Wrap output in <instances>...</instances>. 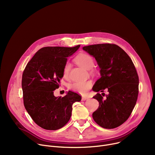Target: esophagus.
Listing matches in <instances>:
<instances>
[{"label": "esophagus", "instance_id": "esophagus-1", "mask_svg": "<svg viewBox=\"0 0 155 155\" xmlns=\"http://www.w3.org/2000/svg\"><path fill=\"white\" fill-rule=\"evenodd\" d=\"M89 98L88 97H82V101H86V100H88Z\"/></svg>", "mask_w": 155, "mask_h": 155}]
</instances>
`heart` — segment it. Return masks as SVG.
Segmentation results:
<instances>
[{"label": "heart", "instance_id": "1", "mask_svg": "<svg viewBox=\"0 0 155 155\" xmlns=\"http://www.w3.org/2000/svg\"><path fill=\"white\" fill-rule=\"evenodd\" d=\"M75 61L78 64L87 70L92 68L94 64V60L93 57L90 54L85 53L78 54L75 57ZM70 70L71 64L69 62H67L64 64L63 69V76L64 78H68L69 77ZM92 87V81L88 80L85 81V82H74L70 85V88L73 91L85 95L91 90Z\"/></svg>", "mask_w": 155, "mask_h": 155}]
</instances>
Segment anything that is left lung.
Masks as SVG:
<instances>
[{"instance_id": "8db88e82", "label": "left lung", "mask_w": 155, "mask_h": 155, "mask_svg": "<svg viewBox=\"0 0 155 155\" xmlns=\"http://www.w3.org/2000/svg\"><path fill=\"white\" fill-rule=\"evenodd\" d=\"M83 50L95 57L101 68V77L92 90L103 92L106 89L109 92L105 100L98 93L93 97L99 102V108L92 114L93 119L102 127L116 128L131 116L137 99L139 77L134 64L115 44L92 45L84 46Z\"/></svg>"}]
</instances>
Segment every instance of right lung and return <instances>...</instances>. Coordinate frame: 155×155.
Masks as SVG:
<instances>
[{
  "instance_id": "obj_1",
  "label": "right lung",
  "mask_w": 155,
  "mask_h": 155,
  "mask_svg": "<svg viewBox=\"0 0 155 155\" xmlns=\"http://www.w3.org/2000/svg\"><path fill=\"white\" fill-rule=\"evenodd\" d=\"M80 46L41 48L23 71L24 107L35 123L45 129L57 130L63 127L70 119L73 104L82 99L78 94L72 91L63 97H56L53 94V91L60 87L67 58Z\"/></svg>"
}]
</instances>
